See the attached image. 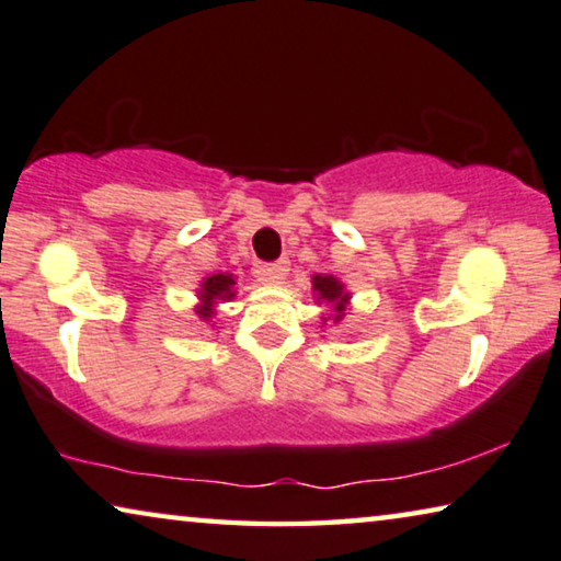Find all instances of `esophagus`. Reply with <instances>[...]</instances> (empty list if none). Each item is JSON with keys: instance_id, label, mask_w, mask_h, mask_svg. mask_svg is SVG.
Returning a JSON list of instances; mask_svg holds the SVG:
<instances>
[{"instance_id": "34e87169", "label": "esophagus", "mask_w": 561, "mask_h": 561, "mask_svg": "<svg viewBox=\"0 0 561 561\" xmlns=\"http://www.w3.org/2000/svg\"><path fill=\"white\" fill-rule=\"evenodd\" d=\"M288 261L286 257H280V261H275V263H265L263 268H261V273H263V278L268 280V283H280L283 278H286V273H288Z\"/></svg>"}]
</instances>
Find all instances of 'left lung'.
I'll use <instances>...</instances> for the list:
<instances>
[{
  "label": "left lung",
  "mask_w": 561,
  "mask_h": 561,
  "mask_svg": "<svg viewBox=\"0 0 561 561\" xmlns=\"http://www.w3.org/2000/svg\"><path fill=\"white\" fill-rule=\"evenodd\" d=\"M313 288L318 290V296L329 300V304L335 306V321H341L343 318V304H346L348 296L343 293V286L339 280L333 278V275H316L313 278Z\"/></svg>",
  "instance_id": "8db88e82"
}]
</instances>
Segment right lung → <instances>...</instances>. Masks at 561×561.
I'll use <instances>...</instances> for the list:
<instances>
[{"mask_svg": "<svg viewBox=\"0 0 561 561\" xmlns=\"http://www.w3.org/2000/svg\"><path fill=\"white\" fill-rule=\"evenodd\" d=\"M232 286H236V280H232L230 275H222V273L210 275V278L203 283L201 298H203L205 306H201V310H197V313H201L203 318H210L213 316V300L215 298H232V296H236V293L230 290Z\"/></svg>", "mask_w": 561, "mask_h": 561, "instance_id": "add662e5", "label": "right lung"}]
</instances>
